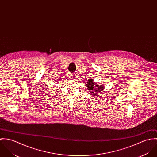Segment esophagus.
<instances>
[{
    "label": "esophagus",
    "mask_w": 157,
    "mask_h": 157,
    "mask_svg": "<svg viewBox=\"0 0 157 157\" xmlns=\"http://www.w3.org/2000/svg\"><path fill=\"white\" fill-rule=\"evenodd\" d=\"M74 75H74L73 74H70V77H71V78H74Z\"/></svg>",
    "instance_id": "obj_1"
}]
</instances>
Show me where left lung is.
Listing matches in <instances>:
<instances>
[{
	"mask_svg": "<svg viewBox=\"0 0 157 157\" xmlns=\"http://www.w3.org/2000/svg\"><path fill=\"white\" fill-rule=\"evenodd\" d=\"M87 85V88L90 90V94L91 95H93L94 97L97 96V94L99 92H101V90L105 88L103 85H97V83L94 84L93 82V80H88Z\"/></svg>",
	"mask_w": 157,
	"mask_h": 157,
	"instance_id": "obj_1",
	"label": "left lung"
}]
</instances>
